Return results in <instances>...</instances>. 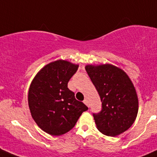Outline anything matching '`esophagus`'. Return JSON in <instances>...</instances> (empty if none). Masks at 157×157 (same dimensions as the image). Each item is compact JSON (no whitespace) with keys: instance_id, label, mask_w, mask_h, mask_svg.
Wrapping results in <instances>:
<instances>
[{"instance_id":"34e87169","label":"esophagus","mask_w":157,"mask_h":157,"mask_svg":"<svg viewBox=\"0 0 157 157\" xmlns=\"http://www.w3.org/2000/svg\"><path fill=\"white\" fill-rule=\"evenodd\" d=\"M83 103H84L86 105H87V106H89V102L87 99H84V100H83Z\"/></svg>"}]
</instances>
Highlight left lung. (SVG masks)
<instances>
[{"mask_svg":"<svg viewBox=\"0 0 157 157\" xmlns=\"http://www.w3.org/2000/svg\"><path fill=\"white\" fill-rule=\"evenodd\" d=\"M99 93L102 111L93 114L96 128L102 134L115 137L131 127L138 112L135 87L122 69L110 64L85 67Z\"/></svg>","mask_w":157,"mask_h":157,"instance_id":"left-lung-1","label":"left lung"}]
</instances>
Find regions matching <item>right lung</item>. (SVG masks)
<instances>
[{
    "label": "right lung",
    "instance_id": "obj_1",
    "mask_svg": "<svg viewBox=\"0 0 157 157\" xmlns=\"http://www.w3.org/2000/svg\"><path fill=\"white\" fill-rule=\"evenodd\" d=\"M78 67L64 60L52 61L37 73L30 84L28 103L31 115L37 125L50 135L68 132L88 109L67 88Z\"/></svg>",
    "mask_w": 157,
    "mask_h": 157
}]
</instances>
